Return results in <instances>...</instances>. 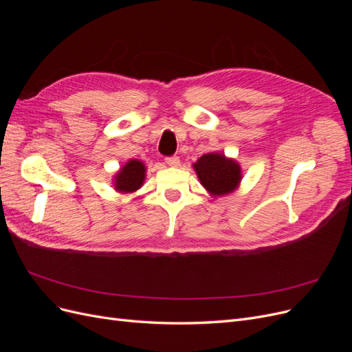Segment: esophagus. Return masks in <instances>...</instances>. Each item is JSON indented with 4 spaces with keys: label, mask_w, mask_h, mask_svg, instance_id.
Returning a JSON list of instances; mask_svg holds the SVG:
<instances>
[{
    "label": "esophagus",
    "mask_w": 352,
    "mask_h": 352,
    "mask_svg": "<svg viewBox=\"0 0 352 352\" xmlns=\"http://www.w3.org/2000/svg\"><path fill=\"white\" fill-rule=\"evenodd\" d=\"M166 163L170 166V167H177L180 164V160L177 155H172V157H167L166 158Z\"/></svg>",
    "instance_id": "esophagus-1"
}]
</instances>
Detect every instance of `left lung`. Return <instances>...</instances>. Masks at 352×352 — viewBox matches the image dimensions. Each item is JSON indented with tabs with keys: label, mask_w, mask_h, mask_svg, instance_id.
I'll return each mask as SVG.
<instances>
[{
	"label": "left lung",
	"mask_w": 352,
	"mask_h": 352,
	"mask_svg": "<svg viewBox=\"0 0 352 352\" xmlns=\"http://www.w3.org/2000/svg\"><path fill=\"white\" fill-rule=\"evenodd\" d=\"M201 185L212 195L232 192L241 180V167L225 155L210 153L204 154L194 164Z\"/></svg>",
	"instance_id": "8db88e82"
}]
</instances>
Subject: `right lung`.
I'll use <instances>...</instances> for the list:
<instances>
[{"label": "right lung", "mask_w": 352, "mask_h": 352, "mask_svg": "<svg viewBox=\"0 0 352 352\" xmlns=\"http://www.w3.org/2000/svg\"><path fill=\"white\" fill-rule=\"evenodd\" d=\"M145 179V166L138 160H129L116 176V189L120 192H133L140 189Z\"/></svg>", "instance_id": "add662e5"}]
</instances>
